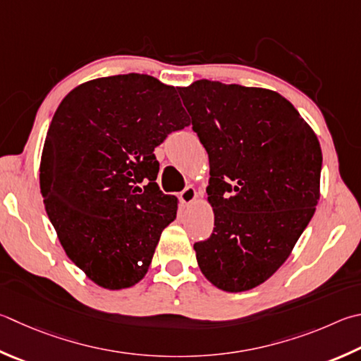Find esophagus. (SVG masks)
I'll list each match as a JSON object with an SVG mask.
<instances>
[{"mask_svg":"<svg viewBox=\"0 0 361 361\" xmlns=\"http://www.w3.org/2000/svg\"><path fill=\"white\" fill-rule=\"evenodd\" d=\"M180 199L185 205H191V203L197 199V191L192 186H186L183 191L180 192Z\"/></svg>","mask_w":361,"mask_h":361,"instance_id":"obj_1","label":"esophagus"}]
</instances>
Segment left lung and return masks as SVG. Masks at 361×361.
<instances>
[{
    "mask_svg": "<svg viewBox=\"0 0 361 361\" xmlns=\"http://www.w3.org/2000/svg\"><path fill=\"white\" fill-rule=\"evenodd\" d=\"M209 159L212 237L194 245L209 283L254 289L289 257L320 197L322 149L276 91L197 80L180 88Z\"/></svg>",
    "mask_w": 361,
    "mask_h": 361,
    "instance_id": "obj_1",
    "label": "left lung"
}]
</instances>
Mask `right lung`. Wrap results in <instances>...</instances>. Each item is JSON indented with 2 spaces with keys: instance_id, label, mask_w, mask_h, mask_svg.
<instances>
[{
  "instance_id": "obj_1",
  "label": "right lung",
  "mask_w": 361,
  "mask_h": 361,
  "mask_svg": "<svg viewBox=\"0 0 361 361\" xmlns=\"http://www.w3.org/2000/svg\"><path fill=\"white\" fill-rule=\"evenodd\" d=\"M175 87L147 74L94 78L64 97L39 181L68 257L104 289L143 279L176 197L156 183L154 148L189 124Z\"/></svg>"
}]
</instances>
